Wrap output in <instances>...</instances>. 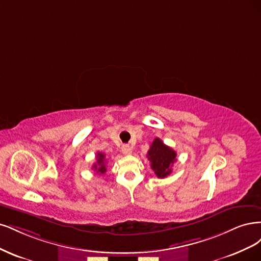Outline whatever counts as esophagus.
Returning <instances> with one entry per match:
<instances>
[{"instance_id": "34e87169", "label": "esophagus", "mask_w": 261, "mask_h": 261, "mask_svg": "<svg viewBox=\"0 0 261 261\" xmlns=\"http://www.w3.org/2000/svg\"><path fill=\"white\" fill-rule=\"evenodd\" d=\"M121 152L123 155H130L132 154V147H130L129 145H123L121 147Z\"/></svg>"}]
</instances>
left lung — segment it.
Returning a JSON list of instances; mask_svg holds the SVG:
<instances>
[{
	"label": "left lung",
	"mask_w": 261,
	"mask_h": 261,
	"mask_svg": "<svg viewBox=\"0 0 261 261\" xmlns=\"http://www.w3.org/2000/svg\"><path fill=\"white\" fill-rule=\"evenodd\" d=\"M147 158L155 174L163 179L172 172L171 167L176 162V153L171 147L164 144L161 139L156 138L149 146Z\"/></svg>",
	"instance_id": "left-lung-1"
}]
</instances>
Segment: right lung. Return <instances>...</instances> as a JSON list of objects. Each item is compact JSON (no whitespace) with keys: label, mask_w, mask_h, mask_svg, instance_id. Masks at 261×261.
Returning a JSON list of instances; mask_svg holds the SVG:
<instances>
[{"label":"right lung","mask_w":261,"mask_h":261,"mask_svg":"<svg viewBox=\"0 0 261 261\" xmlns=\"http://www.w3.org/2000/svg\"><path fill=\"white\" fill-rule=\"evenodd\" d=\"M106 158H105V154L103 153H97L96 154V163L93 165V169L96 173L98 174H103L106 172Z\"/></svg>","instance_id":"1"}]
</instances>
